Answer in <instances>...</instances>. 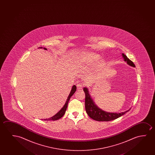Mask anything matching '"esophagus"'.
Listing matches in <instances>:
<instances>
[{
    "label": "esophagus",
    "mask_w": 155,
    "mask_h": 155,
    "mask_svg": "<svg viewBox=\"0 0 155 155\" xmlns=\"http://www.w3.org/2000/svg\"><path fill=\"white\" fill-rule=\"evenodd\" d=\"M83 86H84V85H83V84H82V83H77V87L78 89H82Z\"/></svg>",
    "instance_id": "obj_1"
}]
</instances>
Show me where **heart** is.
Wrapping results in <instances>:
<instances>
[{
    "instance_id": "obj_1",
    "label": "heart",
    "mask_w": 155,
    "mask_h": 155,
    "mask_svg": "<svg viewBox=\"0 0 155 155\" xmlns=\"http://www.w3.org/2000/svg\"><path fill=\"white\" fill-rule=\"evenodd\" d=\"M101 58L99 54L94 53H85L81 55L79 61L81 64H93ZM103 61H101V64H103Z\"/></svg>"
}]
</instances>
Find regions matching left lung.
<instances>
[{"mask_svg":"<svg viewBox=\"0 0 155 155\" xmlns=\"http://www.w3.org/2000/svg\"><path fill=\"white\" fill-rule=\"evenodd\" d=\"M123 57L125 61L127 62V64L130 66L135 67V64L134 62L130 60L125 55L124 53H122ZM84 91L85 94V109L87 112V114L91 118L93 119L94 120L97 121H110L114 120L121 117L122 115L124 114L125 113L130 110H127L124 112L120 113H108L103 111L101 109L98 108L97 106L94 104L93 100L91 97V96L89 94V92L87 88H84Z\"/></svg>","mask_w":155,"mask_h":155,"instance_id":"obj_1","label":"left lung"}]
</instances>
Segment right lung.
<instances>
[{
    "label": "right lung",
    "mask_w": 155,
    "mask_h": 155,
    "mask_svg": "<svg viewBox=\"0 0 155 155\" xmlns=\"http://www.w3.org/2000/svg\"><path fill=\"white\" fill-rule=\"evenodd\" d=\"M42 48V47H40V48ZM44 49L45 50H47L46 48H44ZM76 86L75 85L72 86L71 91H70L69 95L68 96V97L67 98V100L66 101V103L64 104V107L56 114L54 115L53 117H52L50 118H49V119H45V121H55V120H57L58 119H60L61 117L64 116V115L65 114V112H66L67 108L69 101L70 100V97L72 96V95L74 93V92L76 91Z\"/></svg>",
    "instance_id": "1"
}]
</instances>
